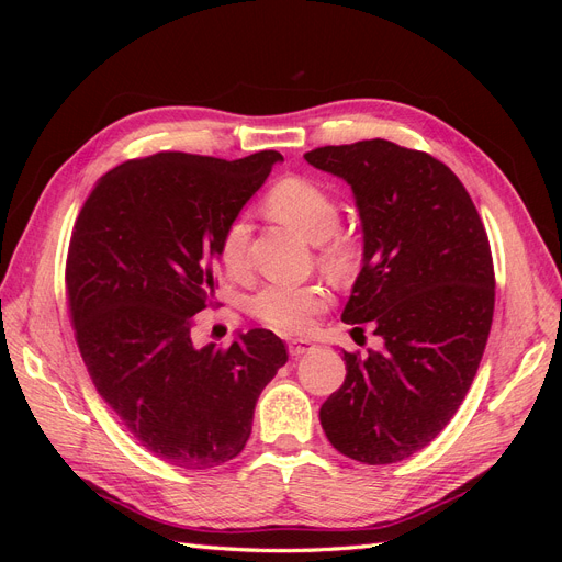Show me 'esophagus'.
Here are the masks:
<instances>
[{"instance_id": "esophagus-1", "label": "esophagus", "mask_w": 562, "mask_h": 562, "mask_svg": "<svg viewBox=\"0 0 562 562\" xmlns=\"http://www.w3.org/2000/svg\"><path fill=\"white\" fill-rule=\"evenodd\" d=\"M316 345L312 339H288V353L291 356H302V353H310Z\"/></svg>"}]
</instances>
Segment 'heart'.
<instances>
[{"label":"heart","mask_w":562,"mask_h":562,"mask_svg":"<svg viewBox=\"0 0 562 562\" xmlns=\"http://www.w3.org/2000/svg\"><path fill=\"white\" fill-rule=\"evenodd\" d=\"M269 213L291 225L310 241H321V260L335 271L351 265V246L335 234L339 227V206L328 190L307 178H285L267 194ZM248 225L236 217L227 225L220 244V260L232 271L246 262ZM328 291L318 283H267L250 302V312L265 326L297 335L310 330L312 316L326 310Z\"/></svg>","instance_id":"obj_1"}]
</instances>
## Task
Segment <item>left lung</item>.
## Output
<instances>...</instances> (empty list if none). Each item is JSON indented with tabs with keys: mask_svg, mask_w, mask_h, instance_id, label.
<instances>
[{
	"mask_svg": "<svg viewBox=\"0 0 562 562\" xmlns=\"http://www.w3.org/2000/svg\"><path fill=\"white\" fill-rule=\"evenodd\" d=\"M304 159L351 187L363 262L342 321L382 337L366 359L345 351L321 427L356 462L394 464L446 429L481 366L495 312L487 234L464 184L424 151L375 138Z\"/></svg>",
	"mask_w": 562,
	"mask_h": 562,
	"instance_id": "8db88e82",
	"label": "left lung"
}]
</instances>
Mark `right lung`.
Instances as JSON below:
<instances>
[{"label": "right lung", "mask_w": 562, "mask_h": 562, "mask_svg": "<svg viewBox=\"0 0 562 562\" xmlns=\"http://www.w3.org/2000/svg\"><path fill=\"white\" fill-rule=\"evenodd\" d=\"M279 161L271 149L126 161L95 182L75 223L65 283L81 359L126 431L173 467L239 454L255 403L288 361L271 330L239 333L227 349L192 337L223 234Z\"/></svg>", "instance_id": "add662e5"}]
</instances>
